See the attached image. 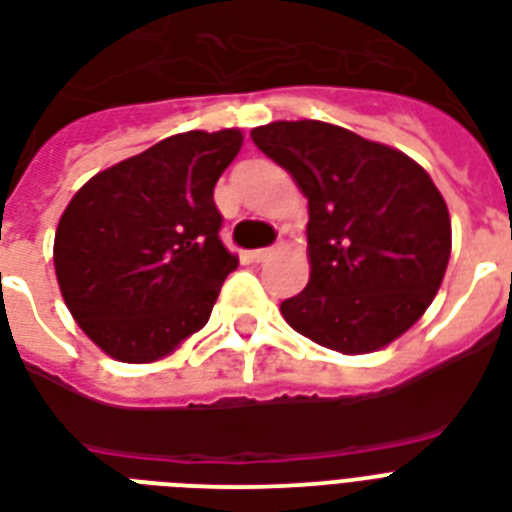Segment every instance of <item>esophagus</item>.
I'll return each mask as SVG.
<instances>
[{
	"mask_svg": "<svg viewBox=\"0 0 512 512\" xmlns=\"http://www.w3.org/2000/svg\"><path fill=\"white\" fill-rule=\"evenodd\" d=\"M275 253H277V248H259V251L251 253V259L253 261H267V259H272Z\"/></svg>",
	"mask_w": 512,
	"mask_h": 512,
	"instance_id": "34e87169",
	"label": "esophagus"
}]
</instances>
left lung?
Returning a JSON list of instances; mask_svg holds the SVG:
<instances>
[{
  "instance_id": "left-lung-1",
  "label": "left lung",
  "mask_w": 512,
  "mask_h": 512,
  "mask_svg": "<svg viewBox=\"0 0 512 512\" xmlns=\"http://www.w3.org/2000/svg\"><path fill=\"white\" fill-rule=\"evenodd\" d=\"M253 144L307 197L310 283L280 304L293 331L363 355L414 326L446 275L451 219L422 165L318 120L269 122Z\"/></svg>"
}]
</instances>
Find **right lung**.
<instances>
[{"label": "right lung", "mask_w": 512, "mask_h": 512, "mask_svg": "<svg viewBox=\"0 0 512 512\" xmlns=\"http://www.w3.org/2000/svg\"><path fill=\"white\" fill-rule=\"evenodd\" d=\"M240 146L235 128L178 133L95 173L66 205L55 277L71 318L114 360L165 358L211 318L237 269L213 186Z\"/></svg>", "instance_id": "1"}]
</instances>
